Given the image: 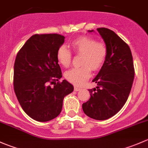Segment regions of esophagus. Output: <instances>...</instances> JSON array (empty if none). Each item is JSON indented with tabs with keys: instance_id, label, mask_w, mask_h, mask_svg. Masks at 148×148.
<instances>
[{
	"instance_id": "1",
	"label": "esophagus",
	"mask_w": 148,
	"mask_h": 148,
	"mask_svg": "<svg viewBox=\"0 0 148 148\" xmlns=\"http://www.w3.org/2000/svg\"><path fill=\"white\" fill-rule=\"evenodd\" d=\"M81 90V88L80 87H78V86H74V91H76V92H78V91Z\"/></svg>"
}]
</instances>
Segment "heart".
<instances>
[{
    "label": "heart",
    "instance_id": "b5f03b06",
    "mask_svg": "<svg viewBox=\"0 0 148 148\" xmlns=\"http://www.w3.org/2000/svg\"><path fill=\"white\" fill-rule=\"evenodd\" d=\"M71 48L74 53L82 55L79 67L71 69L65 73V78L75 85L83 84L89 79L92 70L102 69L107 56V46L104 42L97 41L89 36H80L72 41ZM56 58L61 65L68 67L72 61V53L64 45L61 46L56 52Z\"/></svg>",
    "mask_w": 148,
    "mask_h": 148
}]
</instances>
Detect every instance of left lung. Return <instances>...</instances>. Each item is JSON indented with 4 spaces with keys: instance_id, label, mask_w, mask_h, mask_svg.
I'll list each match as a JSON object with an SVG mask.
<instances>
[{
    "instance_id": "1",
    "label": "left lung",
    "mask_w": 148,
    "mask_h": 148,
    "mask_svg": "<svg viewBox=\"0 0 148 148\" xmlns=\"http://www.w3.org/2000/svg\"><path fill=\"white\" fill-rule=\"evenodd\" d=\"M97 31L108 53L99 74L92 80L97 86L89 89L91 97L83 103L82 109L88 117L104 120L117 114L127 100L135 69L129 46L112 30L99 28Z\"/></svg>"
}]
</instances>
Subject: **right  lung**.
I'll use <instances>...</instances> for the list:
<instances>
[{"mask_svg": "<svg viewBox=\"0 0 148 148\" xmlns=\"http://www.w3.org/2000/svg\"><path fill=\"white\" fill-rule=\"evenodd\" d=\"M64 38L58 34H34L16 55L13 72L15 93L23 111L38 122L57 117L64 97L74 90L66 80L59 81L62 73L56 52Z\"/></svg>", "mask_w": 148, "mask_h": 148, "instance_id": "obj_1", "label": "right lung"}]
</instances>
